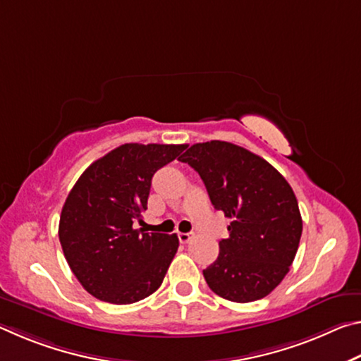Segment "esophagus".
<instances>
[{"instance_id":"obj_1","label":"esophagus","mask_w":361,"mask_h":361,"mask_svg":"<svg viewBox=\"0 0 361 361\" xmlns=\"http://www.w3.org/2000/svg\"><path fill=\"white\" fill-rule=\"evenodd\" d=\"M192 234H185V232H180L178 234V240L180 243H188L189 240H192Z\"/></svg>"}]
</instances>
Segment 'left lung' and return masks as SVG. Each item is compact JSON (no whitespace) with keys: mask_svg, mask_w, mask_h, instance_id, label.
I'll return each mask as SVG.
<instances>
[{"mask_svg":"<svg viewBox=\"0 0 361 361\" xmlns=\"http://www.w3.org/2000/svg\"><path fill=\"white\" fill-rule=\"evenodd\" d=\"M178 159L200 175L213 207L232 219L216 261L204 269L207 285L232 302L267 296L288 274L302 232L288 181L262 157L219 140L195 143Z\"/></svg>","mask_w":361,"mask_h":361,"instance_id":"8db88e82","label":"left lung"}]
</instances>
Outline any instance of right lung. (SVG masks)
<instances>
[{
    "label": "right lung",
    "mask_w": 361,
    "mask_h": 361,
    "mask_svg": "<svg viewBox=\"0 0 361 361\" xmlns=\"http://www.w3.org/2000/svg\"><path fill=\"white\" fill-rule=\"evenodd\" d=\"M185 145L126 143L84 170L65 200L59 239L84 290L111 304H132L161 286L178 250L175 234L143 232L151 180Z\"/></svg>",
    "instance_id": "1"
}]
</instances>
